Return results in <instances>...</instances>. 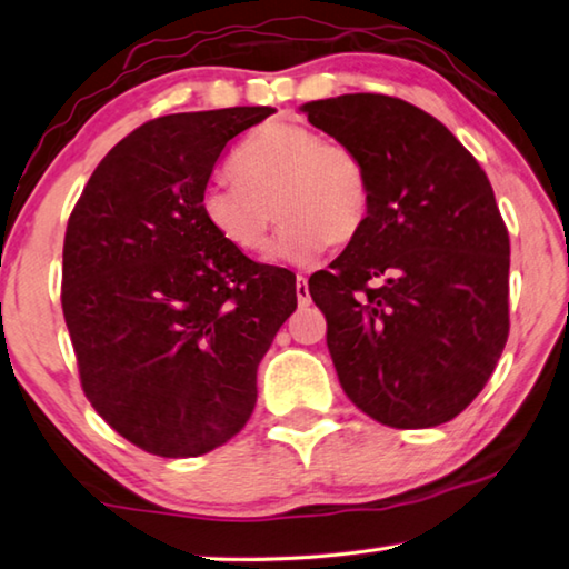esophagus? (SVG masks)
Masks as SVG:
<instances>
[{
	"label": "esophagus",
	"mask_w": 569,
	"mask_h": 569,
	"mask_svg": "<svg viewBox=\"0 0 569 569\" xmlns=\"http://www.w3.org/2000/svg\"><path fill=\"white\" fill-rule=\"evenodd\" d=\"M296 296H298V306L311 303V293H308V281L303 276L296 278Z\"/></svg>",
	"instance_id": "esophagus-1"
}]
</instances>
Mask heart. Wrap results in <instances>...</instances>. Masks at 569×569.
I'll return each mask as SVG.
<instances>
[{
  "instance_id": "heart-1",
  "label": "heart",
  "mask_w": 569,
  "mask_h": 569,
  "mask_svg": "<svg viewBox=\"0 0 569 569\" xmlns=\"http://www.w3.org/2000/svg\"><path fill=\"white\" fill-rule=\"evenodd\" d=\"M228 176L233 182L200 192V216L238 253H261L276 213L286 226L273 256L288 263L313 261L329 243L349 246L369 223L371 180L363 160L308 124L268 122L250 132L230 156Z\"/></svg>"
}]
</instances>
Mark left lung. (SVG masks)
<instances>
[{
	"label": "left lung",
	"mask_w": 569,
	"mask_h": 569,
	"mask_svg": "<svg viewBox=\"0 0 569 569\" xmlns=\"http://www.w3.org/2000/svg\"><path fill=\"white\" fill-rule=\"evenodd\" d=\"M313 128L363 160L371 213L331 271L308 278L356 407L393 429L465 411L509 336V236L475 156L389 94L306 102Z\"/></svg>",
	"instance_id": "8db88e82"
}]
</instances>
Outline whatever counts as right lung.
I'll return each instance as SVG.
<instances>
[{
    "label": "right lung",
    "mask_w": 569,
    "mask_h": 569,
    "mask_svg": "<svg viewBox=\"0 0 569 569\" xmlns=\"http://www.w3.org/2000/svg\"><path fill=\"white\" fill-rule=\"evenodd\" d=\"M273 108L178 112L122 138L67 220L62 313L84 397L158 457H200L246 427L258 363L296 311V276L213 236L200 192Z\"/></svg>",
    "instance_id": "obj_1"
}]
</instances>
